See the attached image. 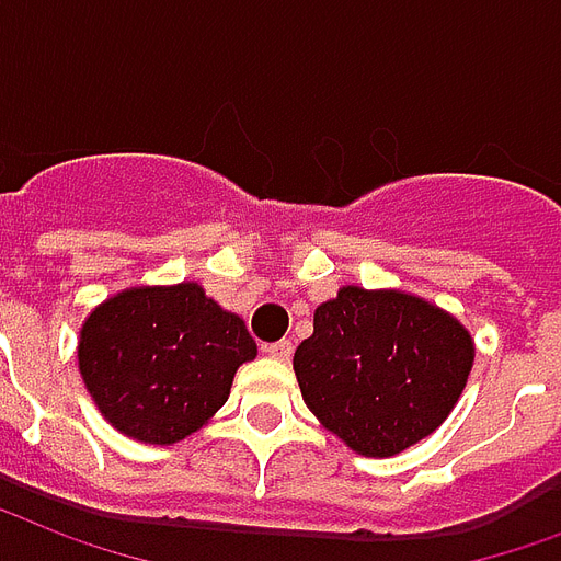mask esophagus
<instances>
[{
    "label": "esophagus",
    "mask_w": 561,
    "mask_h": 561,
    "mask_svg": "<svg viewBox=\"0 0 561 561\" xmlns=\"http://www.w3.org/2000/svg\"><path fill=\"white\" fill-rule=\"evenodd\" d=\"M265 352L275 357V360H289V357H293V343H289V340H280V343L268 345Z\"/></svg>",
    "instance_id": "esophagus-1"
}]
</instances>
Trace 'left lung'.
I'll list each match as a JSON object with an SVG mask.
<instances>
[{
  "label": "left lung",
  "mask_w": 561,
  "mask_h": 561,
  "mask_svg": "<svg viewBox=\"0 0 561 561\" xmlns=\"http://www.w3.org/2000/svg\"><path fill=\"white\" fill-rule=\"evenodd\" d=\"M476 343L456 316L402 289L340 286L293 357L305 405L352 453L390 458L461 399Z\"/></svg>",
  "instance_id": "1"
}]
</instances>
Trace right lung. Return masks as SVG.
<instances>
[{
  "label": "right lung",
  "mask_w": 561,
  "mask_h": 561,
  "mask_svg": "<svg viewBox=\"0 0 561 561\" xmlns=\"http://www.w3.org/2000/svg\"><path fill=\"white\" fill-rule=\"evenodd\" d=\"M256 357L242 316L195 280L126 286L79 328V376L121 435L171 446L201 432L227 402L236 369Z\"/></svg>",
  "instance_id": "1"
}]
</instances>
